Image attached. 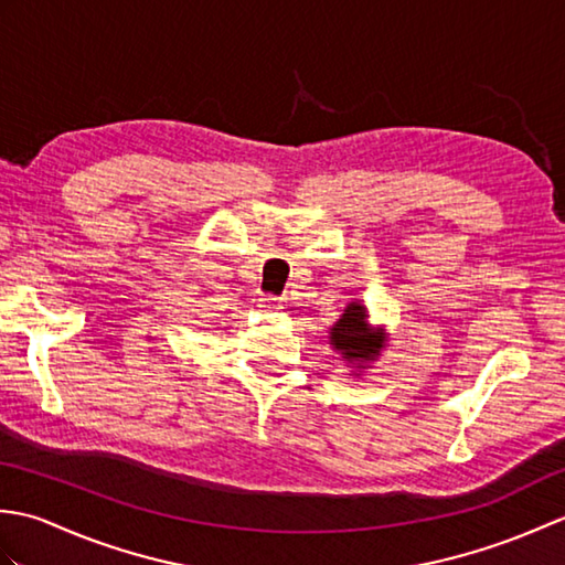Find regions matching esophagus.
I'll use <instances>...</instances> for the list:
<instances>
[{"label": "esophagus", "instance_id": "1", "mask_svg": "<svg viewBox=\"0 0 565 565\" xmlns=\"http://www.w3.org/2000/svg\"><path fill=\"white\" fill-rule=\"evenodd\" d=\"M257 303H259V308H264V310H276V308H281V298H276V296H271V294H264V296L257 298Z\"/></svg>", "mask_w": 565, "mask_h": 565}]
</instances>
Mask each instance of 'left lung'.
<instances>
[{"instance_id": "left-lung-1", "label": "left lung", "mask_w": 565, "mask_h": 565, "mask_svg": "<svg viewBox=\"0 0 565 565\" xmlns=\"http://www.w3.org/2000/svg\"><path fill=\"white\" fill-rule=\"evenodd\" d=\"M330 344H334V350H340L344 359H356V362H369L374 359L381 347L383 338L381 332H371L369 322H366V310L359 303H350L338 320V326L330 332Z\"/></svg>"}]
</instances>
